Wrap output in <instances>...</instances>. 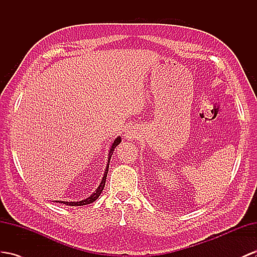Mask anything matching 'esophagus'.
Here are the masks:
<instances>
[{
  "mask_svg": "<svg viewBox=\"0 0 257 257\" xmlns=\"http://www.w3.org/2000/svg\"><path fill=\"white\" fill-rule=\"evenodd\" d=\"M127 138H128V139L130 140V139H134V138H135V135H134V133H129V131H128V134H127V136H126Z\"/></svg>",
  "mask_w": 257,
  "mask_h": 257,
  "instance_id": "esophagus-1",
  "label": "esophagus"
}]
</instances>
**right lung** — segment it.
<instances>
[{
  "instance_id": "obj_1",
  "label": "right lung",
  "mask_w": 257,
  "mask_h": 257,
  "mask_svg": "<svg viewBox=\"0 0 257 257\" xmlns=\"http://www.w3.org/2000/svg\"><path fill=\"white\" fill-rule=\"evenodd\" d=\"M121 142V138L120 137H117L115 141L113 142V144H111L110 147V150H109V153H108V161H107V166H106V169H105V173H104V176L102 178V181L100 183V186L97 187V189L95 190V191L92 193L89 197H87V199H84L82 201H78V202H65V201H55L56 203H63L65 204V205H68V206H82V205H87V204H90V203H93L98 196H100V194L102 193L103 189H104V186H105V181H106V177H107V172H108V166H109V161H110V157L111 155H113V152L115 148L118 146Z\"/></svg>"
}]
</instances>
